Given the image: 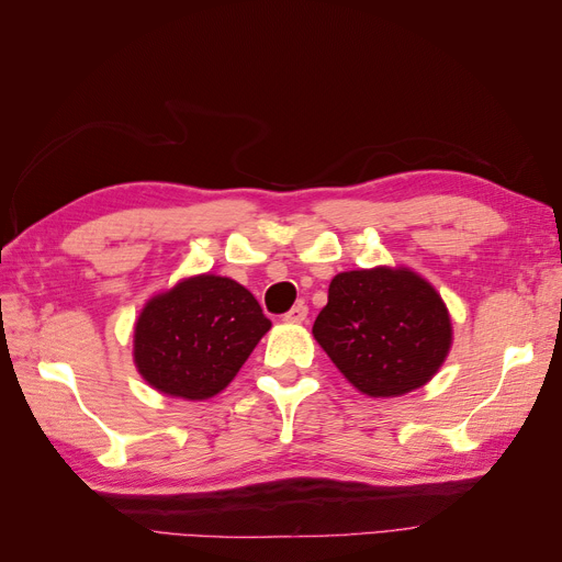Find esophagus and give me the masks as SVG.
<instances>
[{
    "label": "esophagus",
    "instance_id": "34e87169",
    "mask_svg": "<svg viewBox=\"0 0 562 562\" xmlns=\"http://www.w3.org/2000/svg\"><path fill=\"white\" fill-rule=\"evenodd\" d=\"M307 314H310V310H307V304H295V307L291 310V312H288L285 316H283V321L285 323H304V321H307Z\"/></svg>",
    "mask_w": 562,
    "mask_h": 562
}]
</instances>
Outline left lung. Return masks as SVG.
Wrapping results in <instances>:
<instances>
[{
	"label": "left lung",
	"instance_id": "1",
	"mask_svg": "<svg viewBox=\"0 0 562 562\" xmlns=\"http://www.w3.org/2000/svg\"><path fill=\"white\" fill-rule=\"evenodd\" d=\"M312 333L347 382L370 398L424 386L452 347L443 297L411 267L339 271Z\"/></svg>",
	"mask_w": 562,
	"mask_h": 562
}]
</instances>
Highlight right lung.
Wrapping results in <instances>:
<instances>
[{
  "mask_svg": "<svg viewBox=\"0 0 562 562\" xmlns=\"http://www.w3.org/2000/svg\"><path fill=\"white\" fill-rule=\"evenodd\" d=\"M269 328L248 288L206 271L145 302L133 326V363L159 394L206 401L236 378Z\"/></svg>",
  "mask_w": 562,
  "mask_h": 562,
  "instance_id": "obj_1",
  "label": "right lung"
}]
</instances>
